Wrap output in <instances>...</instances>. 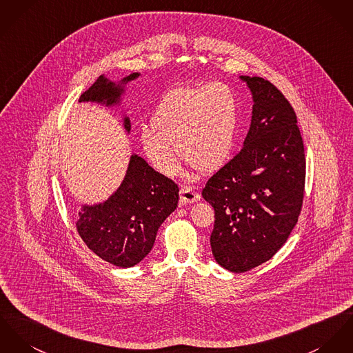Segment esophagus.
Here are the masks:
<instances>
[{"instance_id":"obj_1","label":"esophagus","mask_w":353,"mask_h":353,"mask_svg":"<svg viewBox=\"0 0 353 353\" xmlns=\"http://www.w3.org/2000/svg\"><path fill=\"white\" fill-rule=\"evenodd\" d=\"M200 200V194L190 188V187H184L180 190V201L183 204H190V203H194V201H199Z\"/></svg>"}]
</instances>
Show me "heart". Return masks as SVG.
Here are the masks:
<instances>
[{
    "instance_id": "obj_1",
    "label": "heart",
    "mask_w": 353,
    "mask_h": 353,
    "mask_svg": "<svg viewBox=\"0 0 353 353\" xmlns=\"http://www.w3.org/2000/svg\"><path fill=\"white\" fill-rule=\"evenodd\" d=\"M153 128L141 129L145 154L166 176L180 168L181 156L199 170H212L228 159L238 126L234 90L215 81L172 90L160 101Z\"/></svg>"
}]
</instances>
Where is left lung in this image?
<instances>
[{"mask_svg":"<svg viewBox=\"0 0 353 353\" xmlns=\"http://www.w3.org/2000/svg\"><path fill=\"white\" fill-rule=\"evenodd\" d=\"M254 98L243 148L207 181L214 207L211 248L225 270L244 272L272 259L299 221L306 160L297 115L285 95L259 77H242Z\"/></svg>","mask_w":353,"mask_h":353,"instance_id":"1","label":"left lung"}]
</instances>
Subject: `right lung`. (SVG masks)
I'll return each mask as SVG.
<instances>
[{
	"instance_id": "right-lung-1",
	"label": "right lung",
	"mask_w": 353,
	"mask_h": 353,
	"mask_svg": "<svg viewBox=\"0 0 353 353\" xmlns=\"http://www.w3.org/2000/svg\"><path fill=\"white\" fill-rule=\"evenodd\" d=\"M138 75L132 74L122 81ZM121 94L122 87L99 77L81 94L79 102L106 101L114 105ZM125 129L130 130L128 118ZM177 201V184L133 154L121 187L105 203L84 205L77 228L83 242L99 258L118 268H132L150 252L160 225L176 210Z\"/></svg>"
}]
</instances>
